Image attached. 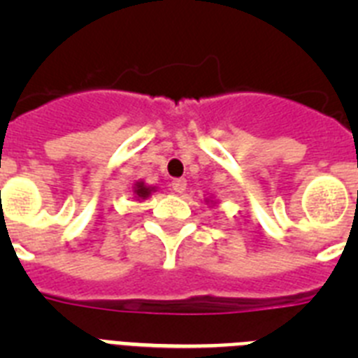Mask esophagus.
Here are the masks:
<instances>
[{
  "instance_id": "1",
  "label": "esophagus",
  "mask_w": 358,
  "mask_h": 358,
  "mask_svg": "<svg viewBox=\"0 0 358 358\" xmlns=\"http://www.w3.org/2000/svg\"><path fill=\"white\" fill-rule=\"evenodd\" d=\"M172 188L176 194H182V192L186 189V179H173Z\"/></svg>"
}]
</instances>
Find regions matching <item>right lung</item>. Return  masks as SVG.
Here are the masks:
<instances>
[{
    "label": "right lung",
    "instance_id": "add662e5",
    "mask_svg": "<svg viewBox=\"0 0 358 358\" xmlns=\"http://www.w3.org/2000/svg\"><path fill=\"white\" fill-rule=\"evenodd\" d=\"M152 192H154V188L147 186L143 181H138L134 185V195H136V199H138V201H140V199L150 197Z\"/></svg>",
    "mask_w": 358,
    "mask_h": 358
}]
</instances>
